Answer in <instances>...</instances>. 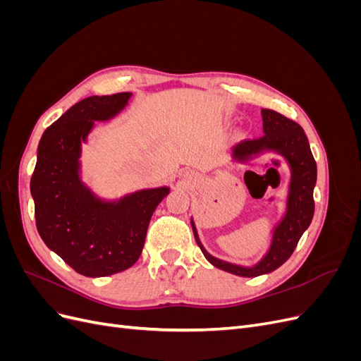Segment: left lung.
Listing matches in <instances>:
<instances>
[{"label":"left lung","mask_w":361,"mask_h":361,"mask_svg":"<svg viewBox=\"0 0 361 361\" xmlns=\"http://www.w3.org/2000/svg\"><path fill=\"white\" fill-rule=\"evenodd\" d=\"M262 118H264L265 135L259 140L243 141L233 149V154L238 159H247L250 155L257 154L262 149H272L285 157L292 169L288 211L274 231L272 244L267 256L253 268H244L216 259L203 248L195 226L191 221L195 241L202 248L204 257L214 267L241 277H257L274 271L285 264L292 256L293 250L297 248L305 228L310 226L314 214L313 188L316 183V171L318 170H316V161L312 155L309 140L304 134V129L286 116L274 110H268V108L262 110Z\"/></svg>","instance_id":"obj_1"}]
</instances>
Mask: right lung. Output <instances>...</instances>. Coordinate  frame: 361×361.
<instances>
[{
	"label": "right lung",
	"instance_id": "obj_1",
	"mask_svg": "<svg viewBox=\"0 0 361 361\" xmlns=\"http://www.w3.org/2000/svg\"><path fill=\"white\" fill-rule=\"evenodd\" d=\"M129 92L90 96L43 133L30 190L40 238L76 272L106 277L133 267L143 250L150 218L169 188L145 190L117 203L96 199L80 179L81 141L93 120L116 116Z\"/></svg>",
	"mask_w": 361,
	"mask_h": 361
}]
</instances>
